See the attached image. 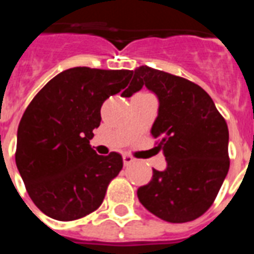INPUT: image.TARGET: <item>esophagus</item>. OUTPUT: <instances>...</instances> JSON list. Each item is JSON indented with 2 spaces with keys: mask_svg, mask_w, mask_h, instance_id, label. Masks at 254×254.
<instances>
[{
  "mask_svg": "<svg viewBox=\"0 0 254 254\" xmlns=\"http://www.w3.org/2000/svg\"><path fill=\"white\" fill-rule=\"evenodd\" d=\"M123 159H124V165H125V166H129L130 163L134 162V158H133V157L129 154H124Z\"/></svg>",
  "mask_w": 254,
  "mask_h": 254,
  "instance_id": "34e87169",
  "label": "esophagus"
}]
</instances>
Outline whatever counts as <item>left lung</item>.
Returning a JSON list of instances; mask_svg holds the SVG:
<instances>
[{
    "label": "left lung",
    "mask_w": 254,
    "mask_h": 254,
    "mask_svg": "<svg viewBox=\"0 0 254 254\" xmlns=\"http://www.w3.org/2000/svg\"><path fill=\"white\" fill-rule=\"evenodd\" d=\"M143 85L158 97L151 135L167 167L153 169L151 181L137 196L162 220L192 221L212 205L228 174V127L208 93L185 77L142 65L123 96L130 97Z\"/></svg>",
    "instance_id": "1"
}]
</instances>
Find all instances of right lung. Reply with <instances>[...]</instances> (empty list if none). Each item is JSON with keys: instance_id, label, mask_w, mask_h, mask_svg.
Segmentation results:
<instances>
[{"instance_id": "1", "label": "right lung", "mask_w": 254, "mask_h": 254, "mask_svg": "<svg viewBox=\"0 0 254 254\" xmlns=\"http://www.w3.org/2000/svg\"><path fill=\"white\" fill-rule=\"evenodd\" d=\"M131 76L129 69H65L26 108L15 163L29 196L45 215L72 221L101 205L108 185L123 169V157L115 151L96 154L89 139L100 125L104 101Z\"/></svg>"}]
</instances>
